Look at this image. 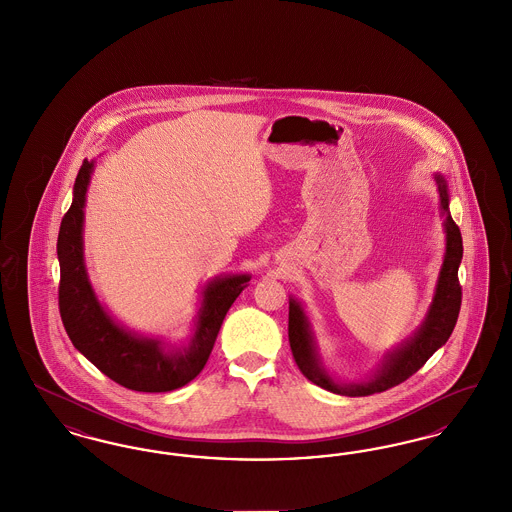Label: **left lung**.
Returning a JSON list of instances; mask_svg holds the SVG:
<instances>
[{"label":"left lung","mask_w":512,"mask_h":512,"mask_svg":"<svg viewBox=\"0 0 512 512\" xmlns=\"http://www.w3.org/2000/svg\"><path fill=\"white\" fill-rule=\"evenodd\" d=\"M434 180L438 184L439 207L443 215V230H445V255L439 268L438 282L432 303L428 307L426 318L418 326V330L399 347L391 349L378 368L363 380L345 384L336 380L324 365L318 355L317 338L307 317L303 305L297 299H290V322H288V336L292 347L293 359L299 370L320 388L347 395V397H365L372 393L390 390L393 386L405 382L413 376L418 368L438 351L445 341L449 340L459 311H461V284H459V265L463 259V238L461 230L451 219L449 213V192L445 178L436 172Z\"/></svg>","instance_id":"obj_1"}]
</instances>
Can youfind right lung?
<instances>
[{
	"instance_id": "right-lung-1",
	"label": "right lung",
	"mask_w": 512,
	"mask_h": 512,
	"mask_svg": "<svg viewBox=\"0 0 512 512\" xmlns=\"http://www.w3.org/2000/svg\"><path fill=\"white\" fill-rule=\"evenodd\" d=\"M94 165L96 161L84 159L74 180L71 209L61 220L57 238L63 326L74 347L113 382L146 393L178 390L203 370L220 324L251 274H224L205 284L188 343L169 345L122 326L99 303L84 263V207Z\"/></svg>"
}]
</instances>
